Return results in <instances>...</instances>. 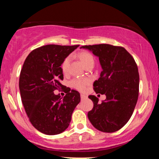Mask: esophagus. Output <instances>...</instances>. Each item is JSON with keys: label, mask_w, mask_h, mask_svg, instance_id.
<instances>
[{"label": "esophagus", "mask_w": 159, "mask_h": 159, "mask_svg": "<svg viewBox=\"0 0 159 159\" xmlns=\"http://www.w3.org/2000/svg\"><path fill=\"white\" fill-rule=\"evenodd\" d=\"M80 98H81V99H85L87 98V96L83 95V94H80Z\"/></svg>", "instance_id": "obj_1"}]
</instances>
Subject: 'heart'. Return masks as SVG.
I'll return each mask as SVG.
<instances>
[{"label":"heart","instance_id":"1","mask_svg":"<svg viewBox=\"0 0 159 159\" xmlns=\"http://www.w3.org/2000/svg\"><path fill=\"white\" fill-rule=\"evenodd\" d=\"M78 58L79 59V60L81 61V63L84 67H87L88 66L91 65L95 63V59L91 53L87 51H82L80 52L77 55ZM70 62V57L68 56L63 60L62 63H61V68L62 70L63 73H66L67 70L69 68ZM90 80L88 78H85V79H75L71 81V85L72 87H74L76 89L79 90L80 91H85L86 90L88 85L90 84Z\"/></svg>","mask_w":159,"mask_h":159}]
</instances>
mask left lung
Listing matches in <instances>:
<instances>
[{
	"label": "left lung",
	"instance_id": "left-lung-1",
	"mask_svg": "<svg viewBox=\"0 0 159 159\" xmlns=\"http://www.w3.org/2000/svg\"><path fill=\"white\" fill-rule=\"evenodd\" d=\"M99 57L100 77L93 83L96 93L106 95L99 103L95 95H89L93 108L88 117L98 130L114 133L130 119L139 95V76L137 64L124 48L109 44L84 45Z\"/></svg>",
	"mask_w": 159,
	"mask_h": 159
}]
</instances>
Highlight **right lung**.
Returning <instances> with one entry per match:
<instances>
[{"mask_svg":"<svg viewBox=\"0 0 159 159\" xmlns=\"http://www.w3.org/2000/svg\"><path fill=\"white\" fill-rule=\"evenodd\" d=\"M79 46L43 45L32 50L23 64L19 81L21 102L31 124L42 133L54 135L65 130L80 101L78 91L66 92L60 83L61 63ZM61 89L67 93L63 98L53 93Z\"/></svg>","mask_w":159,"mask_h":159,"instance_id":"add662e5","label":"right lung"}]
</instances>
